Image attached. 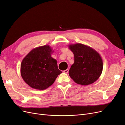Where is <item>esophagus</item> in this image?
Returning <instances> with one entry per match:
<instances>
[{"mask_svg": "<svg viewBox=\"0 0 125 125\" xmlns=\"http://www.w3.org/2000/svg\"><path fill=\"white\" fill-rule=\"evenodd\" d=\"M68 72H69V69H67L63 71V73H68Z\"/></svg>", "mask_w": 125, "mask_h": 125, "instance_id": "1", "label": "esophagus"}]
</instances>
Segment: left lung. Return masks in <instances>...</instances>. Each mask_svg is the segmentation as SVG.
<instances>
[{
	"label": "left lung",
	"mask_w": 125,
	"mask_h": 125,
	"mask_svg": "<svg viewBox=\"0 0 125 125\" xmlns=\"http://www.w3.org/2000/svg\"><path fill=\"white\" fill-rule=\"evenodd\" d=\"M74 54V62L69 71L70 78L78 84L88 85L99 78L103 68L99 52L87 45L76 43L68 45Z\"/></svg>",
	"instance_id": "obj_1"
}]
</instances>
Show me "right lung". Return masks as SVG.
I'll list each match as a JSON object with an SVG mask.
<instances>
[{
    "label": "right lung",
    "instance_id": "add662e5",
    "mask_svg": "<svg viewBox=\"0 0 125 125\" xmlns=\"http://www.w3.org/2000/svg\"><path fill=\"white\" fill-rule=\"evenodd\" d=\"M53 52L50 45L39 46L33 49L22 60L21 77L32 88L46 89L62 73L58 68L57 60L51 56Z\"/></svg>",
    "mask_w": 125,
    "mask_h": 125
}]
</instances>
